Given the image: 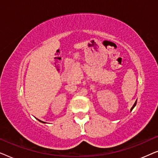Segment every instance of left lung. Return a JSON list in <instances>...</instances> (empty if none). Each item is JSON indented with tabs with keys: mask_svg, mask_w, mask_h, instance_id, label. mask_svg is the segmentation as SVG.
Returning <instances> with one entry per match:
<instances>
[{
	"mask_svg": "<svg viewBox=\"0 0 158 158\" xmlns=\"http://www.w3.org/2000/svg\"><path fill=\"white\" fill-rule=\"evenodd\" d=\"M136 104H137V101H136V102L135 103V104H134V106H132V109H133V108H134V107H135V106H136Z\"/></svg>",
	"mask_w": 158,
	"mask_h": 158,
	"instance_id": "1",
	"label": "left lung"
}]
</instances>
